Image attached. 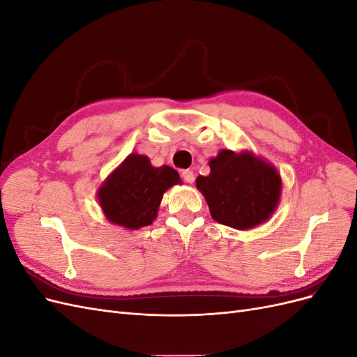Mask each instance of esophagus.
<instances>
[{
  "label": "esophagus",
  "instance_id": "34e87169",
  "mask_svg": "<svg viewBox=\"0 0 357 357\" xmlns=\"http://www.w3.org/2000/svg\"><path fill=\"white\" fill-rule=\"evenodd\" d=\"M181 178L185 180L186 183H193V180H195V176H193V171L185 169V171H181Z\"/></svg>",
  "mask_w": 357,
  "mask_h": 357
}]
</instances>
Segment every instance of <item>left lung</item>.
Wrapping results in <instances>:
<instances>
[{"mask_svg": "<svg viewBox=\"0 0 357 357\" xmlns=\"http://www.w3.org/2000/svg\"><path fill=\"white\" fill-rule=\"evenodd\" d=\"M210 176L198 177L197 188L211 218L235 229H250L265 222L277 207L282 178L268 162L252 153L222 152L210 160Z\"/></svg>", "mask_w": 357, "mask_h": 357, "instance_id": "obj_1", "label": "left lung"}]
</instances>
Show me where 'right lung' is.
<instances>
[{
    "instance_id": "obj_1",
    "label": "right lung",
    "mask_w": 357,
    "mask_h": 357,
    "mask_svg": "<svg viewBox=\"0 0 357 357\" xmlns=\"http://www.w3.org/2000/svg\"><path fill=\"white\" fill-rule=\"evenodd\" d=\"M180 183L168 165L155 168L147 156L129 155L101 186L98 199L105 218L128 229L152 223L167 189Z\"/></svg>"
}]
</instances>
